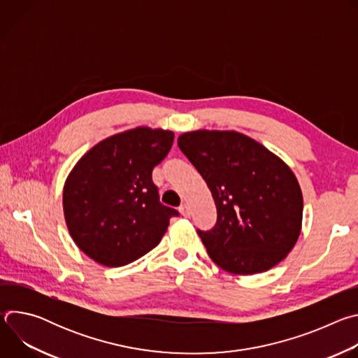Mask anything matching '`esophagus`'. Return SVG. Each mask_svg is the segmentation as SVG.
Listing matches in <instances>:
<instances>
[{
  "label": "esophagus",
  "instance_id": "1",
  "mask_svg": "<svg viewBox=\"0 0 358 358\" xmlns=\"http://www.w3.org/2000/svg\"><path fill=\"white\" fill-rule=\"evenodd\" d=\"M180 213H181V215L185 217V218H188V217L191 215V210H189V207H188V203H182V206L180 207Z\"/></svg>",
  "mask_w": 358,
  "mask_h": 358
}]
</instances>
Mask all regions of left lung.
<instances>
[{
	"label": "left lung",
	"instance_id": "8db88e82",
	"mask_svg": "<svg viewBox=\"0 0 358 358\" xmlns=\"http://www.w3.org/2000/svg\"><path fill=\"white\" fill-rule=\"evenodd\" d=\"M178 147L215 201V227L196 231L210 258L234 275L266 272L283 261L303 218V195L290 167L234 130L182 133Z\"/></svg>",
	"mask_w": 358,
	"mask_h": 358
}]
</instances>
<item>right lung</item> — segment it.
I'll return each mask as SVG.
<instances>
[{"label":"right lung","mask_w":358,"mask_h":358,"mask_svg":"<svg viewBox=\"0 0 358 358\" xmlns=\"http://www.w3.org/2000/svg\"><path fill=\"white\" fill-rule=\"evenodd\" d=\"M174 133L136 127L93 145L64 185L66 227L78 248L94 262L116 268L156 248L170 218L151 173L173 145Z\"/></svg>","instance_id":"obj_1"}]
</instances>
